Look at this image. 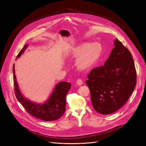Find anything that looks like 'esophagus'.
I'll return each instance as SVG.
<instances>
[{"mask_svg": "<svg viewBox=\"0 0 146 146\" xmlns=\"http://www.w3.org/2000/svg\"><path fill=\"white\" fill-rule=\"evenodd\" d=\"M76 84H77V85L78 86H80V85H82V84H83V81H82V79L78 78V80H77V82H76Z\"/></svg>", "mask_w": 146, "mask_h": 146, "instance_id": "1", "label": "esophagus"}]
</instances>
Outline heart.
I'll use <instances>...</instances> for the list:
<instances>
[{"instance_id": "b5f03b06", "label": "heart", "mask_w": 146, "mask_h": 146, "mask_svg": "<svg viewBox=\"0 0 146 146\" xmlns=\"http://www.w3.org/2000/svg\"><path fill=\"white\" fill-rule=\"evenodd\" d=\"M102 47L99 42H82L74 47L70 52V55L76 58V66L79 70L91 69L99 60Z\"/></svg>"}]
</instances>
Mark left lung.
Returning a JSON list of instances; mask_svg holds the SVG:
<instances>
[{"label": "left lung", "mask_w": 146, "mask_h": 146, "mask_svg": "<svg viewBox=\"0 0 146 146\" xmlns=\"http://www.w3.org/2000/svg\"><path fill=\"white\" fill-rule=\"evenodd\" d=\"M103 66L88 74L86 84L97 112L109 114L120 109L129 99L136 83V72L130 52L116 39Z\"/></svg>", "instance_id": "obj_1"}]
</instances>
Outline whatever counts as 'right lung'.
Returning <instances> with one entry per match:
<instances>
[{
	"label": "right lung",
	"instance_id": "add662e5",
	"mask_svg": "<svg viewBox=\"0 0 146 146\" xmlns=\"http://www.w3.org/2000/svg\"><path fill=\"white\" fill-rule=\"evenodd\" d=\"M28 46L25 44L24 46L17 55L16 60L25 52ZM13 74L16 98L30 115L45 121H55L63 115L66 110V96L71 88L70 83L67 82L58 83L47 100L39 104L30 100L21 93L16 81L15 64L13 67Z\"/></svg>",
	"mask_w": 146,
	"mask_h": 146
}]
</instances>
